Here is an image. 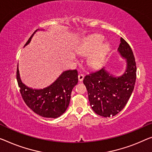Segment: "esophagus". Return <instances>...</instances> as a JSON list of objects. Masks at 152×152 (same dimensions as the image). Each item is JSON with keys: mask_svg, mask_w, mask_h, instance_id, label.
I'll return each mask as SVG.
<instances>
[{"mask_svg": "<svg viewBox=\"0 0 152 152\" xmlns=\"http://www.w3.org/2000/svg\"><path fill=\"white\" fill-rule=\"evenodd\" d=\"M78 80L79 81H83V78H84V75H83V74H78Z\"/></svg>", "mask_w": 152, "mask_h": 152, "instance_id": "esophagus-1", "label": "esophagus"}]
</instances>
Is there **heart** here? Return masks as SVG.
<instances>
[{"label":"heart","mask_w":152,"mask_h":152,"mask_svg":"<svg viewBox=\"0 0 152 152\" xmlns=\"http://www.w3.org/2000/svg\"><path fill=\"white\" fill-rule=\"evenodd\" d=\"M103 41V37L100 35H94L88 38L84 42V44L81 46L80 48L78 50L79 54L82 55H87V54L94 53L95 50L98 49L99 45ZM106 46H102L99 48L94 57L92 58L91 62L93 64H98L100 60L103 58L106 53Z\"/></svg>","instance_id":"1"}]
</instances>
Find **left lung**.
<instances>
[{"instance_id": "1", "label": "left lung", "mask_w": 152, "mask_h": 152, "mask_svg": "<svg viewBox=\"0 0 152 152\" xmlns=\"http://www.w3.org/2000/svg\"><path fill=\"white\" fill-rule=\"evenodd\" d=\"M118 50L127 60L126 72L113 77L104 68L90 72L83 79L91 106L100 116H115L124 108L134 90L137 66L134 54L128 42L121 37Z\"/></svg>"}]
</instances>
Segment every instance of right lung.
I'll list each match as a JSON object with an SVG mask.
<instances>
[{"label":"right lung","mask_w":152,"mask_h":152,"mask_svg":"<svg viewBox=\"0 0 152 152\" xmlns=\"http://www.w3.org/2000/svg\"><path fill=\"white\" fill-rule=\"evenodd\" d=\"M34 33L24 46L31 42ZM16 78L20 94L28 107L42 117L56 118L68 107L72 89L78 83V72L76 69L65 71L50 86L39 90L26 87L20 80L18 68Z\"/></svg>","instance_id":"add662e5"}]
</instances>
